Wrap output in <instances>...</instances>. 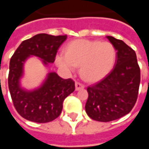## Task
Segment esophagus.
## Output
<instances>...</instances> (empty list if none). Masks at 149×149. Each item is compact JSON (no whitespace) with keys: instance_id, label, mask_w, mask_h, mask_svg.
<instances>
[{"instance_id":"34e87169","label":"esophagus","mask_w":149,"mask_h":149,"mask_svg":"<svg viewBox=\"0 0 149 149\" xmlns=\"http://www.w3.org/2000/svg\"><path fill=\"white\" fill-rule=\"evenodd\" d=\"M75 88H76V90H81L82 88H84V84H82L80 82H76V84H75Z\"/></svg>"}]
</instances>
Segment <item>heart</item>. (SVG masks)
<instances>
[{
    "mask_svg": "<svg viewBox=\"0 0 149 149\" xmlns=\"http://www.w3.org/2000/svg\"><path fill=\"white\" fill-rule=\"evenodd\" d=\"M116 59V50L112 43L99 40H76L68 43L65 55L56 56V63L65 71L80 66L82 78L88 81H100L112 71Z\"/></svg>",
    "mask_w": 149,
    "mask_h": 149,
    "instance_id": "1",
    "label": "heart"
}]
</instances>
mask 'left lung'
I'll return each mask as SVG.
<instances>
[{"mask_svg":"<svg viewBox=\"0 0 149 149\" xmlns=\"http://www.w3.org/2000/svg\"><path fill=\"white\" fill-rule=\"evenodd\" d=\"M116 48V61L100 82L87 88L88 116L94 120L109 122L130 112L136 102L141 70L136 52L121 40L107 36Z\"/></svg>","mask_w":149,"mask_h":149,"instance_id":"8db88e82","label":"left lung"}]
</instances>
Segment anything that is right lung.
<instances>
[{"instance_id": "obj_1", "label": "right lung", "mask_w": 149, "mask_h": 149, "mask_svg": "<svg viewBox=\"0 0 149 149\" xmlns=\"http://www.w3.org/2000/svg\"><path fill=\"white\" fill-rule=\"evenodd\" d=\"M67 36H52L40 33L22 41L9 63L8 84L15 109L28 120L47 123L57 118L61 113L63 102L75 90L72 79H63L56 72H49L43 84L37 89L26 91L20 86L23 66L26 59L36 56L45 65L53 63L59 47Z\"/></svg>"}]
</instances>
